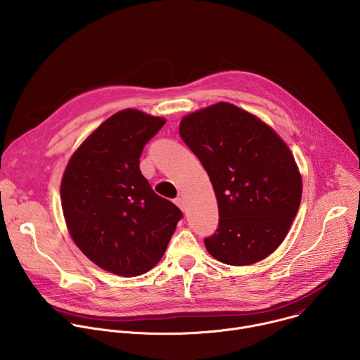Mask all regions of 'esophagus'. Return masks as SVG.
<instances>
[{"mask_svg":"<svg viewBox=\"0 0 360 360\" xmlns=\"http://www.w3.org/2000/svg\"><path fill=\"white\" fill-rule=\"evenodd\" d=\"M175 203L178 205V208L182 211V212H186V203H185V199L184 198H176L175 199Z\"/></svg>","mask_w":360,"mask_h":360,"instance_id":"obj_1","label":"esophagus"}]
</instances>
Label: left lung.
<instances>
[{
    "instance_id": "obj_1",
    "label": "left lung",
    "mask_w": 360,
    "mask_h": 360,
    "mask_svg": "<svg viewBox=\"0 0 360 360\" xmlns=\"http://www.w3.org/2000/svg\"><path fill=\"white\" fill-rule=\"evenodd\" d=\"M179 134L218 200L219 228L205 239L208 252L233 266L268 258L286 238L302 199V175L286 142L229 102L185 115Z\"/></svg>"
}]
</instances>
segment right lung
<instances>
[{
  "mask_svg": "<svg viewBox=\"0 0 360 360\" xmlns=\"http://www.w3.org/2000/svg\"><path fill=\"white\" fill-rule=\"evenodd\" d=\"M165 122L122 110L94 129L65 167L61 207L68 232L86 258L107 272L132 278L150 271L182 218L139 171L145 143Z\"/></svg>",
  "mask_w": 360,
  "mask_h": 360,
  "instance_id": "add662e5",
  "label": "right lung"
}]
</instances>
